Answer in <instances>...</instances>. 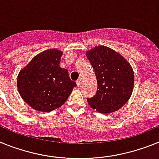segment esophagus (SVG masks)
Segmentation results:
<instances>
[{"instance_id": "obj_1", "label": "esophagus", "mask_w": 159, "mask_h": 159, "mask_svg": "<svg viewBox=\"0 0 159 159\" xmlns=\"http://www.w3.org/2000/svg\"><path fill=\"white\" fill-rule=\"evenodd\" d=\"M81 78H79V79L77 81V85H78V86H80V85H81Z\"/></svg>"}]
</instances>
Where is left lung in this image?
Listing matches in <instances>:
<instances>
[{"label":"left lung","instance_id":"obj_1","mask_svg":"<svg viewBox=\"0 0 159 159\" xmlns=\"http://www.w3.org/2000/svg\"><path fill=\"white\" fill-rule=\"evenodd\" d=\"M86 57L94 70L98 90L87 102L102 114L119 110L133 92L134 75L127 61L108 47L100 45L87 51Z\"/></svg>","mask_w":159,"mask_h":159}]
</instances>
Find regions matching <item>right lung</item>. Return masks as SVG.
I'll return each mask as SVG.
<instances>
[{"label": "right lung", "instance_id": "right-lung-1", "mask_svg": "<svg viewBox=\"0 0 159 159\" xmlns=\"http://www.w3.org/2000/svg\"><path fill=\"white\" fill-rule=\"evenodd\" d=\"M62 52L49 49L32 59L17 77V89L22 99L33 109L50 112L62 106L76 82L68 70L60 67Z\"/></svg>", "mask_w": 159, "mask_h": 159}]
</instances>
